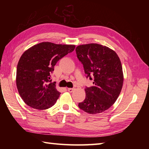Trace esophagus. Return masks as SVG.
Listing matches in <instances>:
<instances>
[{
    "instance_id": "34e87169",
    "label": "esophagus",
    "mask_w": 149,
    "mask_h": 149,
    "mask_svg": "<svg viewBox=\"0 0 149 149\" xmlns=\"http://www.w3.org/2000/svg\"><path fill=\"white\" fill-rule=\"evenodd\" d=\"M75 90V88H68V91H69V92H70V93H72V92H73V91H74V90Z\"/></svg>"
}]
</instances>
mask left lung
Segmentation results:
<instances>
[{"label": "left lung", "mask_w": 149, "mask_h": 149, "mask_svg": "<svg viewBox=\"0 0 149 149\" xmlns=\"http://www.w3.org/2000/svg\"><path fill=\"white\" fill-rule=\"evenodd\" d=\"M87 77L94 86L86 87V97L79 107L89 114L100 113L111 107L121 92L123 74L121 61L111 49L97 43L80 45L75 49Z\"/></svg>", "instance_id": "obj_1"}]
</instances>
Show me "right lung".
Returning <instances> with one entry per match:
<instances>
[{"instance_id": "right-lung-1", "label": "right lung", "mask_w": 149, "mask_h": 149, "mask_svg": "<svg viewBox=\"0 0 149 149\" xmlns=\"http://www.w3.org/2000/svg\"><path fill=\"white\" fill-rule=\"evenodd\" d=\"M75 45L42 42L26 50L19 59L16 83L18 93L27 105L43 110L54 105L61 93L50 75L59 60L74 51Z\"/></svg>"}]
</instances>
